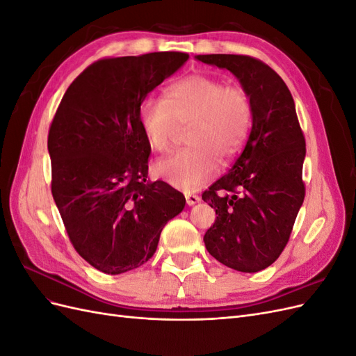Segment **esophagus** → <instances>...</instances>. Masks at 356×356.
I'll return each instance as SVG.
<instances>
[{
	"label": "esophagus",
	"instance_id": "1",
	"mask_svg": "<svg viewBox=\"0 0 356 356\" xmlns=\"http://www.w3.org/2000/svg\"><path fill=\"white\" fill-rule=\"evenodd\" d=\"M186 202L188 207H193V204H196L200 202V196L195 195V193H186Z\"/></svg>",
	"mask_w": 356,
	"mask_h": 356
}]
</instances>
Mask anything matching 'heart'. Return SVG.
<instances>
[{"instance_id":"b5f03b06","label":"heart","mask_w":356,"mask_h":356,"mask_svg":"<svg viewBox=\"0 0 356 356\" xmlns=\"http://www.w3.org/2000/svg\"><path fill=\"white\" fill-rule=\"evenodd\" d=\"M254 104L241 86H229L207 74H193L174 83L163 99L139 106V124L148 147L166 152L178 126L187 129V148L154 165L156 175L181 190H195L218 172V160L242 152L251 135Z\"/></svg>"}]
</instances>
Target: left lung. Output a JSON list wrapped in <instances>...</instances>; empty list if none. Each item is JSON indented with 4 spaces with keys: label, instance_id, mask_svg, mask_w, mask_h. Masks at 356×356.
Wrapping results in <instances>:
<instances>
[{
    "label": "left lung",
    "instance_id": "obj_1",
    "mask_svg": "<svg viewBox=\"0 0 356 356\" xmlns=\"http://www.w3.org/2000/svg\"><path fill=\"white\" fill-rule=\"evenodd\" d=\"M239 79L254 104L252 131L227 175L202 195L217 220L204 233L208 252L243 273L277 260L286 246L306 187V141L294 99L277 72L246 55H197Z\"/></svg>",
    "mask_w": 356,
    "mask_h": 356
}]
</instances>
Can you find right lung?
Masks as SVG:
<instances>
[{
    "mask_svg": "<svg viewBox=\"0 0 356 356\" xmlns=\"http://www.w3.org/2000/svg\"><path fill=\"white\" fill-rule=\"evenodd\" d=\"M187 59L154 51L96 60L71 83L53 117L51 195L75 251L104 273L148 261L165 224L184 209L182 193L147 181L152 148L139 106Z\"/></svg>",
    "mask_w": 356,
    "mask_h": 356,
    "instance_id": "obj_1",
    "label": "right lung"
}]
</instances>
